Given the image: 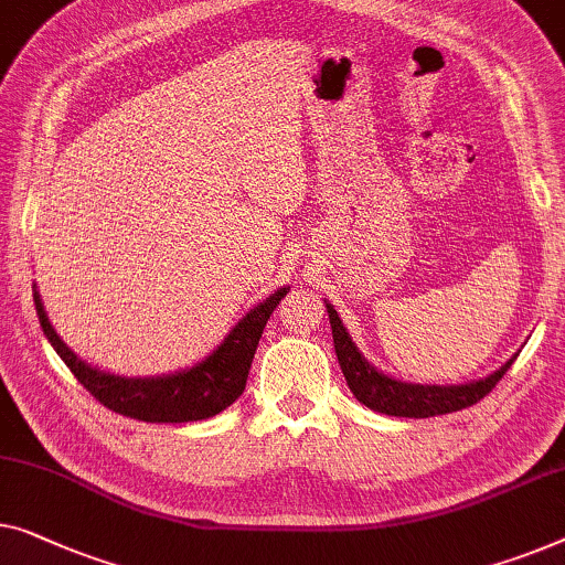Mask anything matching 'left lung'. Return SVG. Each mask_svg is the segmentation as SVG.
Returning <instances> with one entry per match:
<instances>
[{"label":"left lung","mask_w":565,"mask_h":565,"mask_svg":"<svg viewBox=\"0 0 565 565\" xmlns=\"http://www.w3.org/2000/svg\"><path fill=\"white\" fill-rule=\"evenodd\" d=\"M326 310H329L333 347H337V356L349 390L354 392L359 403L382 415H395V418H433V415L463 411V407L479 403L481 397L489 395L494 390V384L510 370L514 359H518V354H514L500 370L477 382L448 384V387H440V384H407L374 370L359 354L354 341H351L347 329H343L337 308L331 302H326Z\"/></svg>","instance_id":"1"}]
</instances>
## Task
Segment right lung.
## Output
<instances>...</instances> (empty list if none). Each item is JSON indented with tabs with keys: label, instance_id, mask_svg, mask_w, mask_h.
Instances as JSON below:
<instances>
[{
	"label": "right lung",
	"instance_id": "1",
	"mask_svg": "<svg viewBox=\"0 0 565 565\" xmlns=\"http://www.w3.org/2000/svg\"><path fill=\"white\" fill-rule=\"evenodd\" d=\"M288 296V288L273 292L267 300L259 302L228 331V337L218 343L214 354H209L191 370L162 374V377H117V374L102 372L96 366L81 362L73 351L65 347L58 333L47 321V313L40 300L38 290L35 310L43 326V333L51 347L58 351L65 366L73 372L84 387L99 399L109 411L127 415V418L145 423H191L214 418L244 392L247 374L255 359L259 337H263L267 318Z\"/></svg>",
	"mask_w": 565,
	"mask_h": 565
}]
</instances>
